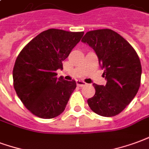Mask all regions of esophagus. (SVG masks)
<instances>
[{"instance_id": "esophagus-1", "label": "esophagus", "mask_w": 149, "mask_h": 149, "mask_svg": "<svg viewBox=\"0 0 149 149\" xmlns=\"http://www.w3.org/2000/svg\"><path fill=\"white\" fill-rule=\"evenodd\" d=\"M76 84L78 86H85L86 83L85 82H83V81H81V80H76Z\"/></svg>"}]
</instances>
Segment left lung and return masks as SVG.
I'll use <instances>...</instances> for the list:
<instances>
[{
    "label": "left lung",
    "mask_w": 149,
    "mask_h": 149,
    "mask_svg": "<svg viewBox=\"0 0 149 149\" xmlns=\"http://www.w3.org/2000/svg\"><path fill=\"white\" fill-rule=\"evenodd\" d=\"M82 41L94 50L107 81L106 86L93 84L95 94L88 105L100 116H116L132 102L141 85L138 55L127 40L109 29L87 31Z\"/></svg>",
    "instance_id": "left-lung-1"
}]
</instances>
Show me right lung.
I'll return each mask as SVG.
<instances>
[{
	"mask_svg": "<svg viewBox=\"0 0 149 149\" xmlns=\"http://www.w3.org/2000/svg\"><path fill=\"white\" fill-rule=\"evenodd\" d=\"M83 34V31L48 29L32 39L19 52L13 70V86L32 114L51 119L64 111L76 82L57 78L56 70L63 69L62 62Z\"/></svg>",
	"mask_w": 149,
	"mask_h": 149,
	"instance_id": "1",
	"label": "right lung"
}]
</instances>
